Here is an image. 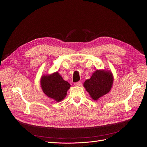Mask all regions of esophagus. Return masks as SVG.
<instances>
[{"label":"esophagus","mask_w":147,"mask_h":147,"mask_svg":"<svg viewBox=\"0 0 147 147\" xmlns=\"http://www.w3.org/2000/svg\"><path fill=\"white\" fill-rule=\"evenodd\" d=\"M82 83L81 82H78L74 83V85L76 86H82Z\"/></svg>","instance_id":"1"}]
</instances>
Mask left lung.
I'll return each instance as SVG.
<instances>
[{"instance_id": "8db88e82", "label": "left lung", "mask_w": 147, "mask_h": 147, "mask_svg": "<svg viewBox=\"0 0 147 147\" xmlns=\"http://www.w3.org/2000/svg\"><path fill=\"white\" fill-rule=\"evenodd\" d=\"M113 80L111 71L97 69L89 79L84 82L83 86L88 92L90 97L95 101H97L99 98L110 91Z\"/></svg>"}]
</instances>
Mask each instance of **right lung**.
<instances>
[{
	"label": "right lung",
	"mask_w": 147,
	"mask_h": 147,
	"mask_svg": "<svg viewBox=\"0 0 147 147\" xmlns=\"http://www.w3.org/2000/svg\"><path fill=\"white\" fill-rule=\"evenodd\" d=\"M41 88L46 95L57 102L62 101L67 95V92L70 88V84L65 81L57 72L50 75L42 76Z\"/></svg>",
	"instance_id": "right-lung-1"
}]
</instances>
